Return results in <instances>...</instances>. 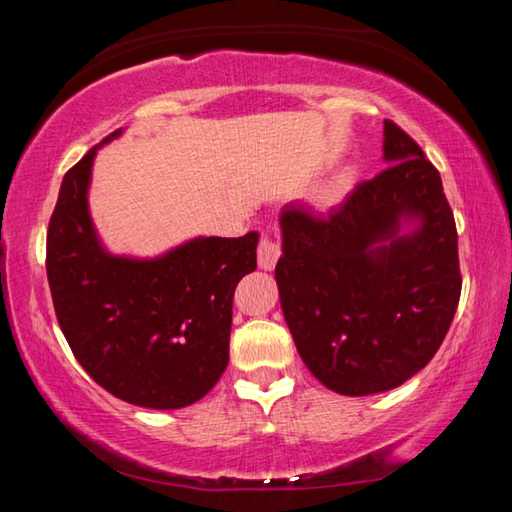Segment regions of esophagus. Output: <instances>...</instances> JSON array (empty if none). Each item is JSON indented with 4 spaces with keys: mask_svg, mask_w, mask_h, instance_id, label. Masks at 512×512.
Wrapping results in <instances>:
<instances>
[{
    "mask_svg": "<svg viewBox=\"0 0 512 512\" xmlns=\"http://www.w3.org/2000/svg\"><path fill=\"white\" fill-rule=\"evenodd\" d=\"M280 259V246L271 237H262L257 246V264L262 271H273L275 262Z\"/></svg>",
    "mask_w": 512,
    "mask_h": 512,
    "instance_id": "1",
    "label": "esophagus"
}]
</instances>
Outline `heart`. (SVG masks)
Segmentation results:
<instances>
[{
  "label": "heart",
  "instance_id": "1",
  "mask_svg": "<svg viewBox=\"0 0 512 512\" xmlns=\"http://www.w3.org/2000/svg\"><path fill=\"white\" fill-rule=\"evenodd\" d=\"M348 194V180H334V183H329L327 187L320 189L318 194V203L323 207H332L336 203L343 201V196Z\"/></svg>",
  "mask_w": 512,
  "mask_h": 512
}]
</instances>
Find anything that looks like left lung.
<instances>
[{"label": "left lung", "mask_w": 512, "mask_h": 512, "mask_svg": "<svg viewBox=\"0 0 512 512\" xmlns=\"http://www.w3.org/2000/svg\"><path fill=\"white\" fill-rule=\"evenodd\" d=\"M384 162L325 219L300 203L280 214L284 320L311 375L350 397L391 391L427 366L461 298L440 173L388 119Z\"/></svg>", "instance_id": "left-lung-1"}]
</instances>
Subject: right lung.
Wrapping results in <instances>:
<instances>
[{
  "label": "right lung",
  "instance_id": "obj_1",
  "mask_svg": "<svg viewBox=\"0 0 512 512\" xmlns=\"http://www.w3.org/2000/svg\"><path fill=\"white\" fill-rule=\"evenodd\" d=\"M65 173L47 232V277L58 325L85 372L119 400L183 409L228 368L232 296L257 268V232L194 237L155 257L115 255L90 216L92 164Z\"/></svg>",
  "mask_w": 512,
  "mask_h": 512
}]
</instances>
